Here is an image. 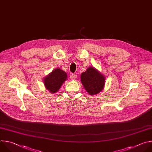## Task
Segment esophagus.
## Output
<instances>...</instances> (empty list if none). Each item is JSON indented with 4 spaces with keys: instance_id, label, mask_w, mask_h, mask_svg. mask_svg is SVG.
Masks as SVG:
<instances>
[{
    "instance_id": "1",
    "label": "esophagus",
    "mask_w": 152,
    "mask_h": 152,
    "mask_svg": "<svg viewBox=\"0 0 152 152\" xmlns=\"http://www.w3.org/2000/svg\"><path fill=\"white\" fill-rule=\"evenodd\" d=\"M77 76L76 74H71L70 75V78L72 80H75L77 78Z\"/></svg>"
}]
</instances>
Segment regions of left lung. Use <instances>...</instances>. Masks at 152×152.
Here are the masks:
<instances>
[{
  "label": "left lung",
  "mask_w": 152,
  "mask_h": 152,
  "mask_svg": "<svg viewBox=\"0 0 152 152\" xmlns=\"http://www.w3.org/2000/svg\"><path fill=\"white\" fill-rule=\"evenodd\" d=\"M105 76L94 67H88L81 75V82L90 95L101 92L105 86Z\"/></svg>",
  "instance_id": "1"
}]
</instances>
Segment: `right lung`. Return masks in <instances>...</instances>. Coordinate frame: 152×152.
<instances>
[{
	"label": "right lung",
	"instance_id": "right-lung-1",
	"mask_svg": "<svg viewBox=\"0 0 152 152\" xmlns=\"http://www.w3.org/2000/svg\"><path fill=\"white\" fill-rule=\"evenodd\" d=\"M67 78L66 73L60 68L54 69L44 78L45 88L52 94L58 92Z\"/></svg>",
	"mask_w": 152,
	"mask_h": 152
}]
</instances>
